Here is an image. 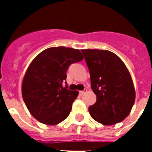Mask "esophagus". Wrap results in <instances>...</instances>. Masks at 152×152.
I'll return each mask as SVG.
<instances>
[{"label":"esophagus","instance_id":"34e87169","mask_svg":"<svg viewBox=\"0 0 152 152\" xmlns=\"http://www.w3.org/2000/svg\"><path fill=\"white\" fill-rule=\"evenodd\" d=\"M87 91H88V90H87V89H84L83 91H80V95H84L85 93H87Z\"/></svg>","mask_w":152,"mask_h":152}]
</instances>
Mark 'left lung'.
<instances>
[{
    "label": "left lung",
    "mask_w": 152,
    "mask_h": 152,
    "mask_svg": "<svg viewBox=\"0 0 152 152\" xmlns=\"http://www.w3.org/2000/svg\"><path fill=\"white\" fill-rule=\"evenodd\" d=\"M89 69L96 102L89 106L91 118L105 125L122 121L132 110L136 91L127 67L115 53L103 50H82Z\"/></svg>",
    "instance_id": "8db88e82"
}]
</instances>
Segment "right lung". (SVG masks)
Instances as JSON below:
<instances>
[{"label":"right lung","instance_id":"1","mask_svg":"<svg viewBox=\"0 0 152 152\" xmlns=\"http://www.w3.org/2000/svg\"><path fill=\"white\" fill-rule=\"evenodd\" d=\"M81 52L59 46L42 51L27 68L22 83V96L28 110L39 122L55 125L71 112L77 91L62 87L69 65L82 61Z\"/></svg>","mask_w":152,"mask_h":152}]
</instances>
